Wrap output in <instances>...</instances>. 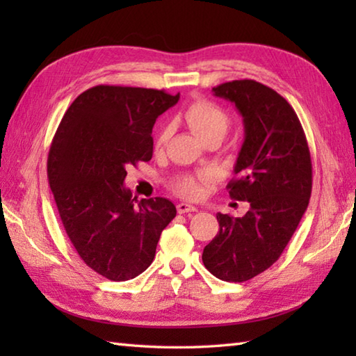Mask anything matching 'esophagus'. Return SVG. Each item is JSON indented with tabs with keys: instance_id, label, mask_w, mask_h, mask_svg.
Listing matches in <instances>:
<instances>
[{
	"instance_id": "34e87169",
	"label": "esophagus",
	"mask_w": 356,
	"mask_h": 356,
	"mask_svg": "<svg viewBox=\"0 0 356 356\" xmlns=\"http://www.w3.org/2000/svg\"><path fill=\"white\" fill-rule=\"evenodd\" d=\"M197 211V208L193 207V205H188V203H179L177 205V213L179 214H186V213H195Z\"/></svg>"
}]
</instances>
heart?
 Returning <instances> with one entry per match:
<instances>
[{
  "instance_id": "1",
  "label": "heart",
  "mask_w": 356,
  "mask_h": 356,
  "mask_svg": "<svg viewBox=\"0 0 356 356\" xmlns=\"http://www.w3.org/2000/svg\"><path fill=\"white\" fill-rule=\"evenodd\" d=\"M185 124L191 128L194 134L205 140L213 136H223L228 133V128L231 124V118L228 111L222 108L220 105L216 102H211L207 99L194 101L191 105H188V108L182 115ZM170 136V127L161 125L157 130L154 147L156 149H162L166 142H168ZM209 172L200 171L195 174H184V176L176 177L171 182L172 190L179 195L188 199H197L203 194V188H205L207 182L209 180Z\"/></svg>"
}]
</instances>
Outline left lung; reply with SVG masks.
<instances>
[{"mask_svg":"<svg viewBox=\"0 0 356 356\" xmlns=\"http://www.w3.org/2000/svg\"><path fill=\"white\" fill-rule=\"evenodd\" d=\"M213 92L243 116L245 142L226 188L231 199L249 202V211L217 214L220 229L202 260L214 277L241 283L270 268L297 229L312 193L311 151L297 113L275 90L240 79Z\"/></svg>","mask_w":356,"mask_h":356,"instance_id":"1","label":"left lung"}]
</instances>
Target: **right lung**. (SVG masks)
Returning <instances> with one entry per match:
<instances>
[{
  "label": "right lung",
  "instance_id": "obj_1",
  "mask_svg": "<svg viewBox=\"0 0 356 356\" xmlns=\"http://www.w3.org/2000/svg\"><path fill=\"white\" fill-rule=\"evenodd\" d=\"M179 101L165 90L96 86L81 93L51 140L47 176L59 217L88 268L111 282L142 274L176 207L133 197L127 168L153 157L156 119Z\"/></svg>",
  "mask_w": 356,
  "mask_h": 356
}]
</instances>
